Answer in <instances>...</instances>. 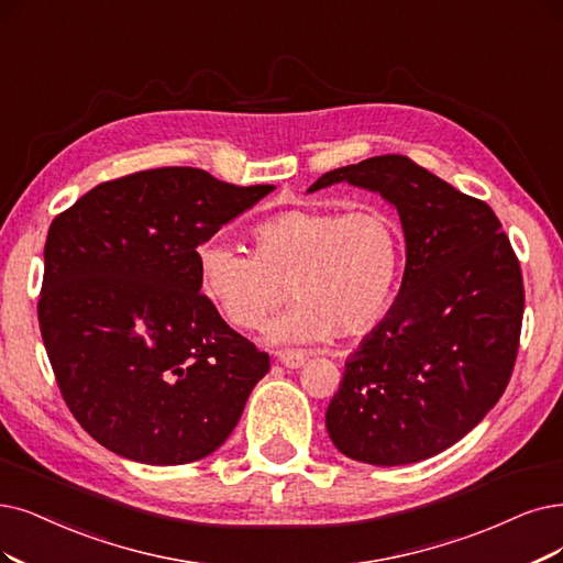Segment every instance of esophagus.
Instances as JSON below:
<instances>
[{
	"mask_svg": "<svg viewBox=\"0 0 563 563\" xmlns=\"http://www.w3.org/2000/svg\"><path fill=\"white\" fill-rule=\"evenodd\" d=\"M278 362L285 368H301L303 362H306V352H301V350H280Z\"/></svg>",
	"mask_w": 563,
	"mask_h": 563,
	"instance_id": "obj_1",
	"label": "esophagus"
}]
</instances>
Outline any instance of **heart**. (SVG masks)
<instances>
[{
	"label": "heart",
	"mask_w": 563,
	"mask_h": 563,
	"mask_svg": "<svg viewBox=\"0 0 563 563\" xmlns=\"http://www.w3.org/2000/svg\"><path fill=\"white\" fill-rule=\"evenodd\" d=\"M195 257L203 299L229 324L260 329L292 292L297 303L266 327V339L310 343L334 331L357 334L385 316L401 274L404 236L378 206L347 213L289 208L253 229V253L206 239Z\"/></svg>",
	"instance_id": "b5f03b06"
}]
</instances>
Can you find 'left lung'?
<instances>
[{
	"mask_svg": "<svg viewBox=\"0 0 563 563\" xmlns=\"http://www.w3.org/2000/svg\"><path fill=\"white\" fill-rule=\"evenodd\" d=\"M350 183L397 208L406 271L387 316L345 360L329 439L373 466L429 460L501 399L519 347L522 271L492 208L406 155L327 172L308 192Z\"/></svg>",
	"mask_w": 563,
	"mask_h": 563,
	"instance_id": "8db88e82",
	"label": "left lung"
}]
</instances>
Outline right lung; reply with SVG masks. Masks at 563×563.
I'll use <instances>...</instances> for the list:
<instances>
[{
    "label": "right lung",
    "mask_w": 563,
    "mask_h": 563,
    "mask_svg": "<svg viewBox=\"0 0 563 563\" xmlns=\"http://www.w3.org/2000/svg\"><path fill=\"white\" fill-rule=\"evenodd\" d=\"M274 190L162 166L101 183L53 220L41 336L62 397L99 445L176 466L234 431L268 355L203 299L195 255Z\"/></svg>",
    "instance_id": "obj_1"
}]
</instances>
